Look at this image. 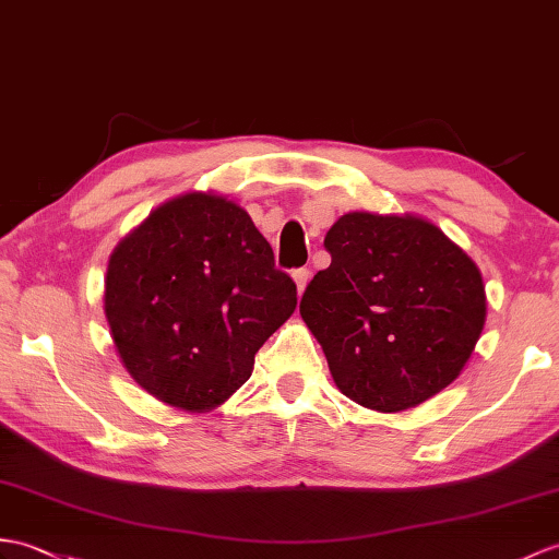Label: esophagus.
<instances>
[{"instance_id":"esophagus-1","label":"esophagus","mask_w":559,"mask_h":559,"mask_svg":"<svg viewBox=\"0 0 559 559\" xmlns=\"http://www.w3.org/2000/svg\"><path fill=\"white\" fill-rule=\"evenodd\" d=\"M293 281H295V285H297V293H305V288H307V283H309V269H295L293 271Z\"/></svg>"}]
</instances>
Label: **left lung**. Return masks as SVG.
<instances>
[{
  "label": "left lung",
  "mask_w": 559,
  "mask_h": 559,
  "mask_svg": "<svg viewBox=\"0 0 559 559\" xmlns=\"http://www.w3.org/2000/svg\"><path fill=\"white\" fill-rule=\"evenodd\" d=\"M300 302L335 385L376 412L417 407L457 379L486 323L481 271L421 216L349 212Z\"/></svg>",
  "instance_id": "8db88e82"
}]
</instances>
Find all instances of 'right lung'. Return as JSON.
<instances>
[{
  "instance_id": "add662e5",
  "label": "right lung",
  "mask_w": 559,
  "mask_h": 559,
  "mask_svg": "<svg viewBox=\"0 0 559 559\" xmlns=\"http://www.w3.org/2000/svg\"><path fill=\"white\" fill-rule=\"evenodd\" d=\"M295 305V283L250 214L212 192L157 206L116 245L104 281L123 367L186 412H210L236 393Z\"/></svg>"
}]
</instances>
